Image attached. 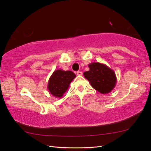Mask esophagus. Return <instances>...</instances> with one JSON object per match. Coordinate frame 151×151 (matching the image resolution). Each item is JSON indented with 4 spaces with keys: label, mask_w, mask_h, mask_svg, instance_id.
<instances>
[{
    "label": "esophagus",
    "mask_w": 151,
    "mask_h": 151,
    "mask_svg": "<svg viewBox=\"0 0 151 151\" xmlns=\"http://www.w3.org/2000/svg\"><path fill=\"white\" fill-rule=\"evenodd\" d=\"M76 75H77L78 76H81L82 75H83V73H82L81 71H77V72H76Z\"/></svg>",
    "instance_id": "esophagus-1"
}]
</instances>
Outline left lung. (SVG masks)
<instances>
[{
  "mask_svg": "<svg viewBox=\"0 0 151 151\" xmlns=\"http://www.w3.org/2000/svg\"><path fill=\"white\" fill-rule=\"evenodd\" d=\"M88 67L89 70L83 75L93 88L103 94L111 92L117 82L114 71L107 65L98 62L89 64Z\"/></svg>",
  "mask_w": 151,
  "mask_h": 151,
  "instance_id": "obj_1",
  "label": "left lung"
}]
</instances>
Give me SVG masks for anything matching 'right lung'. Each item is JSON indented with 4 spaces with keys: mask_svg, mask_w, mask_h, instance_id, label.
<instances>
[{
    "mask_svg": "<svg viewBox=\"0 0 151 151\" xmlns=\"http://www.w3.org/2000/svg\"><path fill=\"white\" fill-rule=\"evenodd\" d=\"M75 77V74L70 70H55L49 79L47 89L49 93L55 98H61Z\"/></svg>",
    "mask_w": 151,
    "mask_h": 151,
    "instance_id": "1",
    "label": "right lung"
}]
</instances>
